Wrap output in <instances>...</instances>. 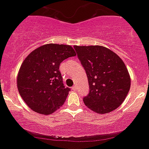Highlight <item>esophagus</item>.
<instances>
[{"label": "esophagus", "instance_id": "esophagus-1", "mask_svg": "<svg viewBox=\"0 0 149 149\" xmlns=\"http://www.w3.org/2000/svg\"><path fill=\"white\" fill-rule=\"evenodd\" d=\"M72 89H73V91H76V85H73V87H72Z\"/></svg>", "mask_w": 149, "mask_h": 149}]
</instances>
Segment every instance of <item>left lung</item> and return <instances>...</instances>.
<instances>
[{"instance_id":"left-lung-1","label":"left lung","mask_w":149,"mask_h":149,"mask_svg":"<svg viewBox=\"0 0 149 149\" xmlns=\"http://www.w3.org/2000/svg\"><path fill=\"white\" fill-rule=\"evenodd\" d=\"M73 47L88 80V94L83 97L85 106L99 114L115 110L125 100L130 88L125 63L103 46Z\"/></svg>"}]
</instances>
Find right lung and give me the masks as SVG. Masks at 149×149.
<instances>
[{"label":"right lung","mask_w":149,"mask_h":149,"mask_svg":"<svg viewBox=\"0 0 149 149\" xmlns=\"http://www.w3.org/2000/svg\"><path fill=\"white\" fill-rule=\"evenodd\" d=\"M75 55L70 46L50 43L37 48L24 59L17 86L32 110L49 115L64 104L70 89L64 85L59 67L63 61Z\"/></svg>","instance_id":"right-lung-1"}]
</instances>
